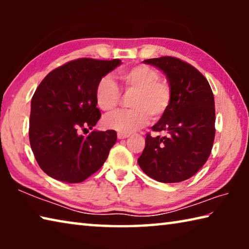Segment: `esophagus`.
I'll return each instance as SVG.
<instances>
[{
  "instance_id": "esophagus-1",
  "label": "esophagus",
  "mask_w": 249,
  "mask_h": 249,
  "mask_svg": "<svg viewBox=\"0 0 249 249\" xmlns=\"http://www.w3.org/2000/svg\"><path fill=\"white\" fill-rule=\"evenodd\" d=\"M129 137V134H125V133H117V138L119 140H124V138Z\"/></svg>"
}]
</instances>
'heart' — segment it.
<instances>
[{
    "instance_id": "heart-1",
    "label": "heart",
    "mask_w": 249,
    "mask_h": 249,
    "mask_svg": "<svg viewBox=\"0 0 249 249\" xmlns=\"http://www.w3.org/2000/svg\"><path fill=\"white\" fill-rule=\"evenodd\" d=\"M125 92H134L127 111L115 112L103 120L107 128L120 133H132L151 120H159L169 108L172 92L169 84L160 79L156 69L137 65L120 73ZM95 102L104 112H112L120 104L121 93L116 83L108 75L102 77L95 87Z\"/></svg>"
}]
</instances>
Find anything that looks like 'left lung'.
Masks as SVG:
<instances>
[{"label":"left lung","instance_id":"1","mask_svg":"<svg viewBox=\"0 0 249 249\" xmlns=\"http://www.w3.org/2000/svg\"><path fill=\"white\" fill-rule=\"evenodd\" d=\"M166 74L171 88L169 108L147 134L137 162L150 178L165 183L184 181L208 160L215 136V107L208 80L195 67L175 57L144 60Z\"/></svg>","mask_w":249,"mask_h":249}]
</instances>
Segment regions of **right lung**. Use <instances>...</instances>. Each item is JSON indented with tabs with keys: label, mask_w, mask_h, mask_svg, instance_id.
<instances>
[{
	"label": "right lung",
	"mask_w": 249,
	"mask_h": 249,
	"mask_svg": "<svg viewBox=\"0 0 249 249\" xmlns=\"http://www.w3.org/2000/svg\"><path fill=\"white\" fill-rule=\"evenodd\" d=\"M120 59L81 58L49 72L32 98L29 142L45 174L78 183L98 171L116 142L113 129L92 130L101 117L96 107L99 80L120 66Z\"/></svg>",
	"instance_id": "add662e5"
}]
</instances>
